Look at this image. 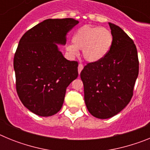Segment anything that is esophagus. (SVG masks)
Segmentation results:
<instances>
[{
    "label": "esophagus",
    "mask_w": 150,
    "mask_h": 150,
    "mask_svg": "<svg viewBox=\"0 0 150 150\" xmlns=\"http://www.w3.org/2000/svg\"><path fill=\"white\" fill-rule=\"evenodd\" d=\"M83 69V64H79V65H78V73H79V74L81 73Z\"/></svg>",
    "instance_id": "obj_1"
}]
</instances>
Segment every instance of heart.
<instances>
[{"label":"heart","instance_id":"obj_1","mask_svg":"<svg viewBox=\"0 0 150 150\" xmlns=\"http://www.w3.org/2000/svg\"><path fill=\"white\" fill-rule=\"evenodd\" d=\"M112 33L105 28L84 25L78 29L72 38L73 45L67 46V51L72 55L83 50V56L87 62L96 63L104 59L112 47Z\"/></svg>","mask_w":150,"mask_h":150}]
</instances>
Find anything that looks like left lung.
Wrapping results in <instances>:
<instances>
[{
	"instance_id": "1",
	"label": "left lung",
	"mask_w": 150,
	"mask_h": 150,
	"mask_svg": "<svg viewBox=\"0 0 150 150\" xmlns=\"http://www.w3.org/2000/svg\"><path fill=\"white\" fill-rule=\"evenodd\" d=\"M109 25L113 38L110 51L100 62L87 64L80 74L87 109L103 120L114 116L128 105L139 73L134 41L121 28L110 22Z\"/></svg>"
}]
</instances>
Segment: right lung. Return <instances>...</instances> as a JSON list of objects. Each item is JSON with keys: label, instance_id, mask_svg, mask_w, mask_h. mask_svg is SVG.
Instances as JSON below:
<instances>
[{"label": "right lung", "instance_id": "right-lung-1", "mask_svg": "<svg viewBox=\"0 0 150 150\" xmlns=\"http://www.w3.org/2000/svg\"><path fill=\"white\" fill-rule=\"evenodd\" d=\"M79 23L74 18H49L26 31L13 60L18 98L30 112L40 116L62 108L66 89L78 76V62L67 60L58 45Z\"/></svg>", "mask_w": 150, "mask_h": 150}]
</instances>
